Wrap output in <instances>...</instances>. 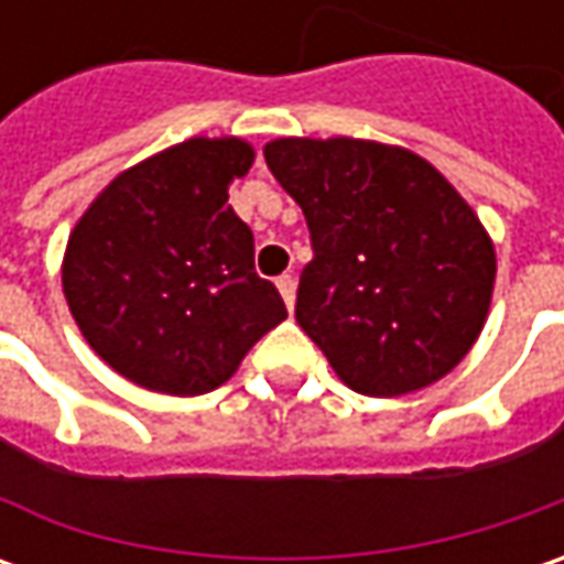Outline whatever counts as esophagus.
Masks as SVG:
<instances>
[{
  "mask_svg": "<svg viewBox=\"0 0 564 564\" xmlns=\"http://www.w3.org/2000/svg\"><path fill=\"white\" fill-rule=\"evenodd\" d=\"M275 289H279V294H282L285 307L292 311V307H294V289H297L294 275H279V279H275Z\"/></svg>",
  "mask_w": 564,
  "mask_h": 564,
  "instance_id": "1",
  "label": "esophagus"
}]
</instances>
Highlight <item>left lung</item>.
<instances>
[{
    "instance_id": "8db88e82",
    "label": "left lung",
    "mask_w": 564,
    "mask_h": 564,
    "mask_svg": "<svg viewBox=\"0 0 564 564\" xmlns=\"http://www.w3.org/2000/svg\"><path fill=\"white\" fill-rule=\"evenodd\" d=\"M263 156L311 228L294 316L338 379L395 399L455 370L487 323L496 250L443 172L355 138H279Z\"/></svg>"
}]
</instances>
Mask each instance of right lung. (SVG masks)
Instances as JSON below:
<instances>
[{"instance_id": "obj_1", "label": "right lung", "mask_w": 564, "mask_h": 564, "mask_svg": "<svg viewBox=\"0 0 564 564\" xmlns=\"http://www.w3.org/2000/svg\"><path fill=\"white\" fill-rule=\"evenodd\" d=\"M250 163L241 138L175 143L112 178L68 235L62 289L80 336L150 392H213L289 316L228 206Z\"/></svg>"}]
</instances>
